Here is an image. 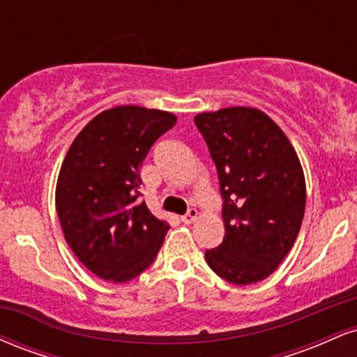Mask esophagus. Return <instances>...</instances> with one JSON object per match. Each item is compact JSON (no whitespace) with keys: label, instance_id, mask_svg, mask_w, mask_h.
I'll return each mask as SVG.
<instances>
[{"label":"esophagus","instance_id":"esophagus-1","mask_svg":"<svg viewBox=\"0 0 357 357\" xmlns=\"http://www.w3.org/2000/svg\"><path fill=\"white\" fill-rule=\"evenodd\" d=\"M196 216H198V211H196V208H190L186 215L181 216V221H183L184 225H190V223H192V221L196 220Z\"/></svg>","mask_w":357,"mask_h":357}]
</instances>
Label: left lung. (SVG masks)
I'll use <instances>...</instances> for the list:
<instances>
[{"instance_id": "obj_1", "label": "left lung", "mask_w": 357, "mask_h": 357, "mask_svg": "<svg viewBox=\"0 0 357 357\" xmlns=\"http://www.w3.org/2000/svg\"><path fill=\"white\" fill-rule=\"evenodd\" d=\"M195 124L218 171L223 198L225 238L204 257L225 280L255 284L296 243L305 211L301 161L280 127L258 109L203 112Z\"/></svg>"}]
</instances>
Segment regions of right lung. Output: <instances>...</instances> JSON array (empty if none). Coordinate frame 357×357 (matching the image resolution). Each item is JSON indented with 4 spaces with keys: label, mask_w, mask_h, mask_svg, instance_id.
Returning <instances> with one entry per match:
<instances>
[{
    "label": "right lung",
    "mask_w": 357,
    "mask_h": 357,
    "mask_svg": "<svg viewBox=\"0 0 357 357\" xmlns=\"http://www.w3.org/2000/svg\"><path fill=\"white\" fill-rule=\"evenodd\" d=\"M176 124L162 110L121 105L93 117L72 142L56 181L65 240L97 277L127 282L154 261L169 225L141 202V166Z\"/></svg>",
    "instance_id": "obj_1"
}]
</instances>
